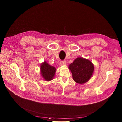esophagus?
<instances>
[{"label":"esophagus","instance_id":"obj_1","mask_svg":"<svg viewBox=\"0 0 122 122\" xmlns=\"http://www.w3.org/2000/svg\"><path fill=\"white\" fill-rule=\"evenodd\" d=\"M60 65L61 66H64V65H66V61H65V60H64V61H60Z\"/></svg>","mask_w":122,"mask_h":122}]
</instances>
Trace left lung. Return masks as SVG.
Instances as JSON below:
<instances>
[{
    "label": "left lung",
    "instance_id": "1",
    "mask_svg": "<svg viewBox=\"0 0 122 122\" xmlns=\"http://www.w3.org/2000/svg\"><path fill=\"white\" fill-rule=\"evenodd\" d=\"M74 80L77 83L84 84L91 78L94 66L88 60L83 58H77L71 63L69 67Z\"/></svg>",
    "mask_w": 122,
    "mask_h": 122
}]
</instances>
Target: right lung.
I'll list each match as a JSON object with an SVG mask.
<instances>
[{"label": "right lung", "mask_w": 122, "mask_h": 122, "mask_svg": "<svg viewBox=\"0 0 122 122\" xmlns=\"http://www.w3.org/2000/svg\"><path fill=\"white\" fill-rule=\"evenodd\" d=\"M41 73L43 77L46 81H50L53 78L56 69L49 65L46 61H44L41 65Z\"/></svg>", "instance_id": "right-lung-1"}]
</instances>
